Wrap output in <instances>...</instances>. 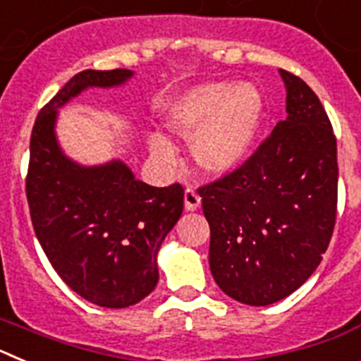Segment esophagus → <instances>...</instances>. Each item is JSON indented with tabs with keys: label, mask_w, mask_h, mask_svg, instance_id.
I'll use <instances>...</instances> for the list:
<instances>
[{
	"label": "esophagus",
	"mask_w": 361,
	"mask_h": 361,
	"mask_svg": "<svg viewBox=\"0 0 361 361\" xmlns=\"http://www.w3.org/2000/svg\"><path fill=\"white\" fill-rule=\"evenodd\" d=\"M184 208H186L188 212H197V209L200 208V195L193 190V188H188V190L184 191Z\"/></svg>",
	"instance_id": "esophagus-1"
}]
</instances>
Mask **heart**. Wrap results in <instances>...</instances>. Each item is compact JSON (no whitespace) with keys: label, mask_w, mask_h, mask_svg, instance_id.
Returning a JSON list of instances; mask_svg holds the SVG:
<instances>
[{"label":"heart","mask_w":361,"mask_h":361,"mask_svg":"<svg viewBox=\"0 0 361 361\" xmlns=\"http://www.w3.org/2000/svg\"><path fill=\"white\" fill-rule=\"evenodd\" d=\"M264 97L250 82H206L178 94L162 111L171 135L191 142L193 161L204 173L226 177L245 162L262 126ZM149 155L164 166L177 162V149L164 135L148 139Z\"/></svg>","instance_id":"obj_1"}]
</instances>
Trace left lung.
Returning a JSON list of instances; mask_svg holds the SVG:
<instances>
[{
    "instance_id": "obj_1",
    "label": "left lung",
    "mask_w": 361,
    "mask_h": 361,
    "mask_svg": "<svg viewBox=\"0 0 361 361\" xmlns=\"http://www.w3.org/2000/svg\"><path fill=\"white\" fill-rule=\"evenodd\" d=\"M286 111L237 171L200 188L216 286L247 305L286 298L322 262L336 219V139L317 94L279 70Z\"/></svg>"
}]
</instances>
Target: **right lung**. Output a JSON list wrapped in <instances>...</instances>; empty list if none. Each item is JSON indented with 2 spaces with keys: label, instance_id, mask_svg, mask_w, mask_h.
<instances>
[{
  "label": "right lung",
  "instance_id": "1",
  "mask_svg": "<svg viewBox=\"0 0 361 361\" xmlns=\"http://www.w3.org/2000/svg\"><path fill=\"white\" fill-rule=\"evenodd\" d=\"M132 70H85L37 116L30 137L27 199L36 237L57 275L95 305L123 309L159 282L157 253L183 215L180 184L153 188L121 159L86 166L63 152L59 108L88 88H117Z\"/></svg>",
  "mask_w": 361,
  "mask_h": 361
}]
</instances>
